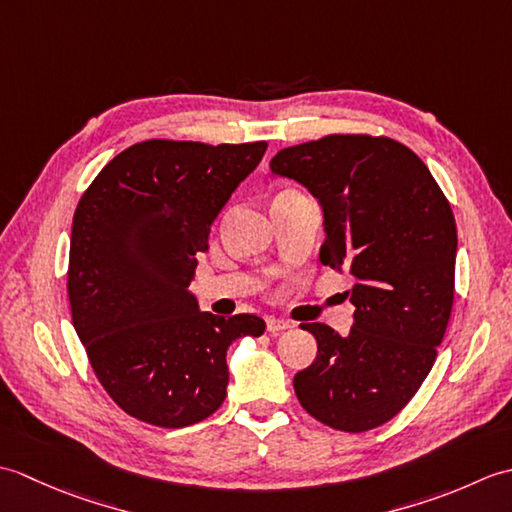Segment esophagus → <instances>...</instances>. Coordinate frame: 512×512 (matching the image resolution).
Listing matches in <instances>:
<instances>
[{
  "label": "esophagus",
  "instance_id": "esophagus-1",
  "mask_svg": "<svg viewBox=\"0 0 512 512\" xmlns=\"http://www.w3.org/2000/svg\"><path fill=\"white\" fill-rule=\"evenodd\" d=\"M266 328H268V332L277 334V332L290 330V328H292V323H290V321H284V319H275V317H270V319L266 321Z\"/></svg>",
  "mask_w": 512,
  "mask_h": 512
}]
</instances>
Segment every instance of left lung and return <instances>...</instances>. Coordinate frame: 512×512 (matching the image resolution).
Returning a JSON list of instances; mask_svg holds the SVG:
<instances>
[{"mask_svg": "<svg viewBox=\"0 0 512 512\" xmlns=\"http://www.w3.org/2000/svg\"><path fill=\"white\" fill-rule=\"evenodd\" d=\"M277 176L303 184L323 209L321 262L354 279V325L303 323L317 358L295 376L312 418L361 433L407 405L447 332L458 231L427 165L385 136L332 134L281 149Z\"/></svg>", "mask_w": 512, "mask_h": 512, "instance_id": "obj_1", "label": "left lung"}]
</instances>
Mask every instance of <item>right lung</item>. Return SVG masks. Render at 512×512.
Masks as SVG:
<instances>
[{"instance_id": "right-lung-1", "label": "right lung", "mask_w": 512, "mask_h": 512, "mask_svg": "<svg viewBox=\"0 0 512 512\" xmlns=\"http://www.w3.org/2000/svg\"><path fill=\"white\" fill-rule=\"evenodd\" d=\"M268 143L145 140L107 162L72 220L74 330L107 394L165 429L209 418L226 398V350L264 319L200 312L189 290L211 224Z\"/></svg>"}]
</instances>
